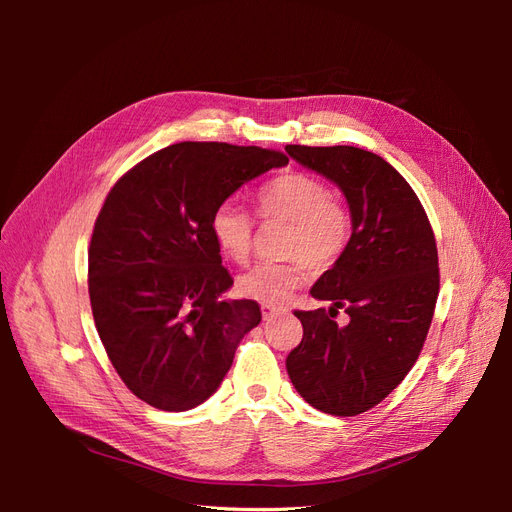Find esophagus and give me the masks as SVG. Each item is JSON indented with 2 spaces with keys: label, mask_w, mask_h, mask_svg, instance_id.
<instances>
[{
  "label": "esophagus",
  "mask_w": 512,
  "mask_h": 512,
  "mask_svg": "<svg viewBox=\"0 0 512 512\" xmlns=\"http://www.w3.org/2000/svg\"><path fill=\"white\" fill-rule=\"evenodd\" d=\"M260 309H262V316H265V320H271V318H277V316H284L286 314V307H280V305L262 303Z\"/></svg>",
  "instance_id": "esophagus-1"
}]
</instances>
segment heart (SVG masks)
Returning <instances> with one entry per match:
<instances>
[{"label": "heart", "mask_w": 512, "mask_h": 512, "mask_svg": "<svg viewBox=\"0 0 512 512\" xmlns=\"http://www.w3.org/2000/svg\"><path fill=\"white\" fill-rule=\"evenodd\" d=\"M258 218L286 222L282 245L286 262H260L239 277V290L260 303H282L305 280V269L333 267L350 239L348 209L333 188L314 175L286 173L262 185L256 194ZM211 235L224 258L245 265L254 250V220L235 203L211 215Z\"/></svg>", "instance_id": "1"}]
</instances>
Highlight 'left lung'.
Returning <instances> with one entry per match:
<instances>
[{
  "instance_id": "1",
  "label": "left lung",
  "mask_w": 512,
  "mask_h": 512,
  "mask_svg": "<svg viewBox=\"0 0 512 512\" xmlns=\"http://www.w3.org/2000/svg\"><path fill=\"white\" fill-rule=\"evenodd\" d=\"M288 156L344 192L352 235L312 297L329 309L297 316L303 339L286 369L294 389L320 412H367L408 376L423 350L440 292L436 237L410 183L359 147L288 145ZM337 308L351 322L337 328Z\"/></svg>"
}]
</instances>
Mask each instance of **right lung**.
Returning <instances> with one entry per match:
<instances>
[{"instance_id":"obj_1","label":"right lung","mask_w":512,"mask_h":512,"mask_svg":"<svg viewBox=\"0 0 512 512\" xmlns=\"http://www.w3.org/2000/svg\"><path fill=\"white\" fill-rule=\"evenodd\" d=\"M288 164L280 151L185 141L132 166L108 192L89 243V301L102 346L145 404L185 412L224 380L262 318L222 301L230 273L211 215L243 183Z\"/></svg>"}]
</instances>
